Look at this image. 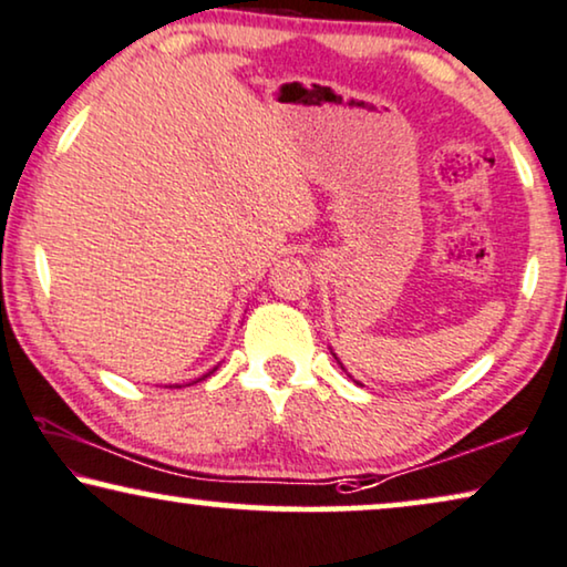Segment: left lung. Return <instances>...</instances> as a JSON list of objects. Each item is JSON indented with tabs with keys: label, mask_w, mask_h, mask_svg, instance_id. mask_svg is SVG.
<instances>
[{
	"label": "left lung",
	"mask_w": 567,
	"mask_h": 567,
	"mask_svg": "<svg viewBox=\"0 0 567 567\" xmlns=\"http://www.w3.org/2000/svg\"><path fill=\"white\" fill-rule=\"evenodd\" d=\"M329 349H331V347H329ZM331 354H333V349H331ZM333 360H337V362H339V357H337V354H333ZM339 367H341V370H344V364H341V362H339ZM344 372H347V370H344ZM349 378H352V374H349ZM354 382H357V380H354ZM357 385H360V382H357Z\"/></svg>",
	"instance_id": "8db88e82"
}]
</instances>
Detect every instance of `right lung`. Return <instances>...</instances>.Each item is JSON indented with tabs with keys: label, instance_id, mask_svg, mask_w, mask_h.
<instances>
[{
	"label": "right lung",
	"instance_id": "right-lung-1",
	"mask_svg": "<svg viewBox=\"0 0 567 567\" xmlns=\"http://www.w3.org/2000/svg\"><path fill=\"white\" fill-rule=\"evenodd\" d=\"M213 370H218V367H213ZM213 370H210V372H213ZM210 372H205V374H203V378H197V380H205V378H207V374H210ZM197 380H195V382H197ZM177 388H179V385H177Z\"/></svg>",
	"mask_w": 567,
	"mask_h": 567
}]
</instances>
